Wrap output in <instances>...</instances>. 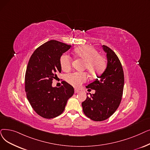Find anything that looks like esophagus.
Segmentation results:
<instances>
[{"label": "esophagus", "instance_id": "34e87169", "mask_svg": "<svg viewBox=\"0 0 150 150\" xmlns=\"http://www.w3.org/2000/svg\"><path fill=\"white\" fill-rule=\"evenodd\" d=\"M80 92V91L79 90V89H75V93L76 94V93H79Z\"/></svg>", "mask_w": 150, "mask_h": 150}]
</instances>
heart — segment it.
Returning <instances> with one entry per match:
<instances>
[{
  "instance_id": "obj_1",
  "label": "heart",
  "mask_w": 150,
  "mask_h": 150,
  "mask_svg": "<svg viewBox=\"0 0 150 150\" xmlns=\"http://www.w3.org/2000/svg\"><path fill=\"white\" fill-rule=\"evenodd\" d=\"M74 54L79 59L84 62L83 69H86L92 76L98 75L103 72L107 65L105 57L99 54V51L93 47H81L74 51ZM61 69L64 71H69L72 67V59L68 55L63 54L60 58ZM88 79L86 72H74L66 76L67 81L71 86L78 88L85 83Z\"/></svg>"
}]
</instances>
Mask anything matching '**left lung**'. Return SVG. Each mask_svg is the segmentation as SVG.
<instances>
[{
    "instance_id": "8db88e82",
    "label": "left lung",
    "mask_w": 150,
    "mask_h": 150,
    "mask_svg": "<svg viewBox=\"0 0 150 150\" xmlns=\"http://www.w3.org/2000/svg\"><path fill=\"white\" fill-rule=\"evenodd\" d=\"M102 48L107 53V68L100 76H97L98 79L86 86L96 90V93L87 96L81 103L84 115L95 121L105 120L115 112L122 99L125 83L118 57L105 45Z\"/></svg>"
}]
</instances>
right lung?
I'll use <instances>...</instances> for the list:
<instances>
[{
    "mask_svg": "<svg viewBox=\"0 0 150 150\" xmlns=\"http://www.w3.org/2000/svg\"><path fill=\"white\" fill-rule=\"evenodd\" d=\"M71 45L50 40L38 47L30 56L25 74V91L31 107L44 118L60 115L74 89L64 81L59 88L52 87L57 73L61 72L60 58Z\"/></svg>",
    "mask_w": 150,
    "mask_h": 150,
    "instance_id": "add662e5",
    "label": "right lung"
}]
</instances>
